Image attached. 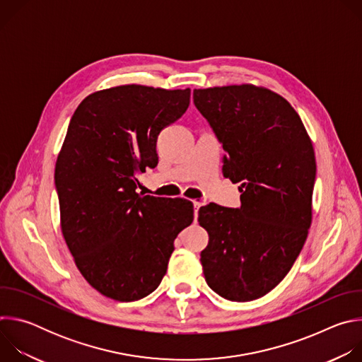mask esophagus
Instances as JSON below:
<instances>
[{"label":"esophagus","instance_id":"1","mask_svg":"<svg viewBox=\"0 0 362 362\" xmlns=\"http://www.w3.org/2000/svg\"><path fill=\"white\" fill-rule=\"evenodd\" d=\"M202 204H203V202H202V200H193V206H194V216H197V211H199V208H200Z\"/></svg>","mask_w":362,"mask_h":362}]
</instances>
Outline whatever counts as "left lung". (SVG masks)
Masks as SVG:
<instances>
[{
    "instance_id": "left-lung-1",
    "label": "left lung",
    "mask_w": 362,
    "mask_h": 362,
    "mask_svg": "<svg viewBox=\"0 0 362 362\" xmlns=\"http://www.w3.org/2000/svg\"><path fill=\"white\" fill-rule=\"evenodd\" d=\"M226 154L223 176L240 183V208L199 211L209 233L204 279L225 299L267 295L291 271L313 221L317 163L313 141L289 103L252 84L193 90Z\"/></svg>"
}]
</instances>
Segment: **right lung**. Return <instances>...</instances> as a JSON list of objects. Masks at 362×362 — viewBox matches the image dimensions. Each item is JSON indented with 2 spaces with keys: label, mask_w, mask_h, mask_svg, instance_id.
I'll use <instances>...</instances> for the list:
<instances>
[{
  "label": "right lung",
  "mask_w": 362,
  "mask_h": 362,
  "mask_svg": "<svg viewBox=\"0 0 362 362\" xmlns=\"http://www.w3.org/2000/svg\"><path fill=\"white\" fill-rule=\"evenodd\" d=\"M189 103L190 88L117 86L87 95L70 120L54 175L62 230L84 279L115 300L156 289L193 222L189 200L136 192L137 176L158 166L159 133Z\"/></svg>",
  "instance_id": "add662e5"
}]
</instances>
